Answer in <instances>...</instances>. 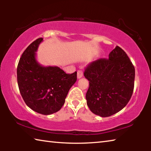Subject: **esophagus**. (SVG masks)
<instances>
[{
  "label": "esophagus",
  "instance_id": "1",
  "mask_svg": "<svg viewBox=\"0 0 151 151\" xmlns=\"http://www.w3.org/2000/svg\"><path fill=\"white\" fill-rule=\"evenodd\" d=\"M83 76V71H82V70H78V72H77V78H80Z\"/></svg>",
  "mask_w": 151,
  "mask_h": 151
}]
</instances>
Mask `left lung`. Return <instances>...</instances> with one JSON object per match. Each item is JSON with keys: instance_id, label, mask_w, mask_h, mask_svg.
<instances>
[{"instance_id": "left-lung-1", "label": "left lung", "mask_w": 151, "mask_h": 151, "mask_svg": "<svg viewBox=\"0 0 151 151\" xmlns=\"http://www.w3.org/2000/svg\"><path fill=\"white\" fill-rule=\"evenodd\" d=\"M84 75L89 81L86 103L96 115L111 116L123 109L131 98L134 67L118 46L110 52L109 58H101L88 64Z\"/></svg>"}]
</instances>
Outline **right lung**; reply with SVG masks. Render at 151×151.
<instances>
[{
	"mask_svg": "<svg viewBox=\"0 0 151 151\" xmlns=\"http://www.w3.org/2000/svg\"><path fill=\"white\" fill-rule=\"evenodd\" d=\"M42 38L32 42L20 58L17 82L27 105L38 113L48 115L62 108L70 88L77 79L76 71L66 74L58 66H42L36 52Z\"/></svg>",
	"mask_w": 151,
	"mask_h": 151,
	"instance_id": "right-lung-1",
	"label": "right lung"
}]
</instances>
